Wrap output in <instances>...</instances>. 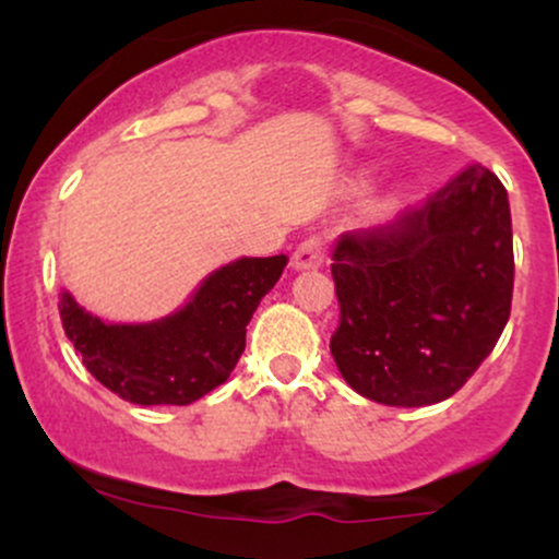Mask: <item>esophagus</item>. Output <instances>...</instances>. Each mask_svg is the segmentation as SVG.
I'll use <instances>...</instances> for the list:
<instances>
[{"mask_svg": "<svg viewBox=\"0 0 559 559\" xmlns=\"http://www.w3.org/2000/svg\"><path fill=\"white\" fill-rule=\"evenodd\" d=\"M325 260V243L318 236L301 241L292 254V267L294 271H310V267H320Z\"/></svg>", "mask_w": 559, "mask_h": 559, "instance_id": "obj_1", "label": "esophagus"}]
</instances>
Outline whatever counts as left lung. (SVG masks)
<instances>
[{"mask_svg": "<svg viewBox=\"0 0 559 559\" xmlns=\"http://www.w3.org/2000/svg\"><path fill=\"white\" fill-rule=\"evenodd\" d=\"M338 373L389 407L444 402L502 336L512 305V217L502 181L471 165L370 230L333 243Z\"/></svg>", "mask_w": 559, "mask_h": 559, "instance_id": "obj_1", "label": "left lung"}]
</instances>
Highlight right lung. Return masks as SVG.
I'll list each match as a JSON object with an SVG mask.
<instances>
[{"mask_svg": "<svg viewBox=\"0 0 559 559\" xmlns=\"http://www.w3.org/2000/svg\"><path fill=\"white\" fill-rule=\"evenodd\" d=\"M288 258H239L204 275L170 316L107 323L60 292V318L83 365L120 400L191 404L230 376L247 344V325Z\"/></svg>", "mask_w": 559, "mask_h": 559, "instance_id": "obj_1", "label": "right lung"}]
</instances>
